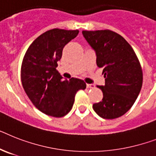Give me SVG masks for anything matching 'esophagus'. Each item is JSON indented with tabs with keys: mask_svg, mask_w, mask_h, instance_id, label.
Segmentation results:
<instances>
[{
	"mask_svg": "<svg viewBox=\"0 0 156 156\" xmlns=\"http://www.w3.org/2000/svg\"><path fill=\"white\" fill-rule=\"evenodd\" d=\"M87 88H94L95 87V85H94L93 83H87Z\"/></svg>",
	"mask_w": 156,
	"mask_h": 156,
	"instance_id": "esophagus-1",
	"label": "esophagus"
}]
</instances>
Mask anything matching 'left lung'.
I'll return each instance as SVG.
<instances>
[{
	"instance_id": "8db88e82",
	"label": "left lung",
	"mask_w": 156,
	"mask_h": 156,
	"mask_svg": "<svg viewBox=\"0 0 156 156\" xmlns=\"http://www.w3.org/2000/svg\"><path fill=\"white\" fill-rule=\"evenodd\" d=\"M96 55V64L103 69L105 84L102 101L93 104L104 119L122 116L134 104L143 83V72L133 48L123 37L111 30L82 31Z\"/></svg>"
}]
</instances>
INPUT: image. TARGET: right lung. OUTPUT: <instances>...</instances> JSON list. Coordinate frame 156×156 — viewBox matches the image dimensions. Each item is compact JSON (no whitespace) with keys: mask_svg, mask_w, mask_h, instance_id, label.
I'll use <instances>...</instances> for the list:
<instances>
[{"mask_svg":"<svg viewBox=\"0 0 156 156\" xmlns=\"http://www.w3.org/2000/svg\"><path fill=\"white\" fill-rule=\"evenodd\" d=\"M78 33V30L59 29L47 31L31 44L23 59V87L34 106L48 115H67L73 108L76 92L86 88L83 80H63L56 69L64 47Z\"/></svg>","mask_w":156,"mask_h":156,"instance_id":"obj_1","label":"right lung"}]
</instances>
